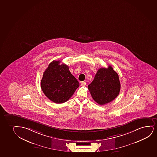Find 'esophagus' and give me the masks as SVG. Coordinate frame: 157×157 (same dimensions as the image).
Wrapping results in <instances>:
<instances>
[{
  "instance_id": "esophagus-1",
  "label": "esophagus",
  "mask_w": 157,
  "mask_h": 157,
  "mask_svg": "<svg viewBox=\"0 0 157 157\" xmlns=\"http://www.w3.org/2000/svg\"><path fill=\"white\" fill-rule=\"evenodd\" d=\"M86 85V82L85 81H82L81 82V85L82 86H85Z\"/></svg>"
}]
</instances>
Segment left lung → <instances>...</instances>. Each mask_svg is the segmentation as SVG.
<instances>
[{
  "label": "left lung",
  "instance_id": "8db88e82",
  "mask_svg": "<svg viewBox=\"0 0 157 157\" xmlns=\"http://www.w3.org/2000/svg\"><path fill=\"white\" fill-rule=\"evenodd\" d=\"M88 87L96 103L101 105L109 103L117 97L120 91L118 74L110 66L107 68H100Z\"/></svg>",
  "mask_w": 157,
  "mask_h": 157
}]
</instances>
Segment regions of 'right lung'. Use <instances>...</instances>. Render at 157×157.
I'll return each instance as SVG.
<instances>
[{"label": "right lung", "instance_id": "1", "mask_svg": "<svg viewBox=\"0 0 157 157\" xmlns=\"http://www.w3.org/2000/svg\"><path fill=\"white\" fill-rule=\"evenodd\" d=\"M53 61L43 73L41 87L44 95L56 104L68 101L79 86V83L70 72L69 67Z\"/></svg>", "mask_w": 157, "mask_h": 157}]
</instances>
